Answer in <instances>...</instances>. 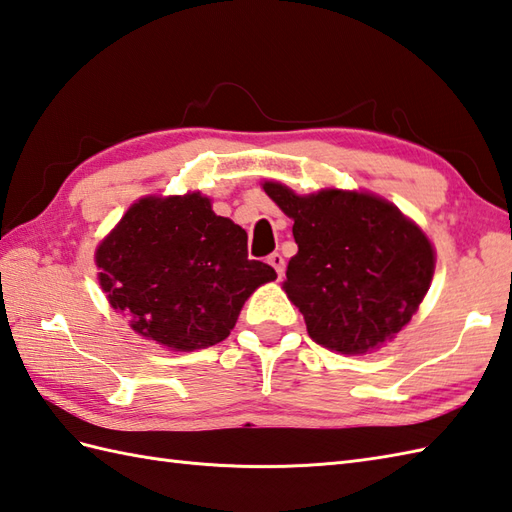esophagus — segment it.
<instances>
[{
  "instance_id": "34e87169",
  "label": "esophagus",
  "mask_w": 512,
  "mask_h": 512,
  "mask_svg": "<svg viewBox=\"0 0 512 512\" xmlns=\"http://www.w3.org/2000/svg\"><path fill=\"white\" fill-rule=\"evenodd\" d=\"M268 264L275 268V272L279 275V279L283 277V272H285V261H283V257L279 255V253H272L270 257H268Z\"/></svg>"
}]
</instances>
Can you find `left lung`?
Segmentation results:
<instances>
[{
	"instance_id": "left-lung-1",
	"label": "left lung",
	"mask_w": 512,
	"mask_h": 512,
	"mask_svg": "<svg viewBox=\"0 0 512 512\" xmlns=\"http://www.w3.org/2000/svg\"><path fill=\"white\" fill-rule=\"evenodd\" d=\"M266 194L294 220L299 244L283 288L307 334L340 353H366L410 323L434 275L427 237L390 205L327 189L296 196L279 183Z\"/></svg>"
}]
</instances>
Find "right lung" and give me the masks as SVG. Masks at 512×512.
I'll list each match as a JSON object with an SVG mask.
<instances>
[{"instance_id":"add662e5","label":"right lung","mask_w":512,"mask_h":512,"mask_svg":"<svg viewBox=\"0 0 512 512\" xmlns=\"http://www.w3.org/2000/svg\"><path fill=\"white\" fill-rule=\"evenodd\" d=\"M248 237L200 194L144 198L95 253L100 285L137 334L176 351L231 334L248 296L277 279L248 259Z\"/></svg>"}]
</instances>
